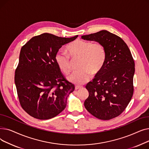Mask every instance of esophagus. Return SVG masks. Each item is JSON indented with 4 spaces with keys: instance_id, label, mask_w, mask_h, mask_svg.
Segmentation results:
<instances>
[{
    "instance_id": "1",
    "label": "esophagus",
    "mask_w": 149,
    "mask_h": 149,
    "mask_svg": "<svg viewBox=\"0 0 149 149\" xmlns=\"http://www.w3.org/2000/svg\"><path fill=\"white\" fill-rule=\"evenodd\" d=\"M83 88L82 86H79V85H77V86H75V90H78V89H81V88Z\"/></svg>"
}]
</instances>
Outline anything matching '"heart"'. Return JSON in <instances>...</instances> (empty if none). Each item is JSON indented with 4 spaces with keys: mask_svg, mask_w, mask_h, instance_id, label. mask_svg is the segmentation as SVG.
I'll return each instance as SVG.
<instances>
[{
    "mask_svg": "<svg viewBox=\"0 0 149 149\" xmlns=\"http://www.w3.org/2000/svg\"><path fill=\"white\" fill-rule=\"evenodd\" d=\"M66 51L71 58L80 57L79 67L80 68L72 72L68 79L70 82L82 84L88 81L92 74L98 73L103 68L106 60V50L101 43L77 40L69 43ZM55 61L59 69L65 74L70 72V58L66 54L58 52L55 56Z\"/></svg>",
    "mask_w": 149,
    "mask_h": 149,
    "instance_id": "obj_1",
    "label": "heart"
}]
</instances>
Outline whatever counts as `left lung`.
<instances>
[{"instance_id":"obj_1","label":"left lung","mask_w":149,"mask_h":149,"mask_svg":"<svg viewBox=\"0 0 149 149\" xmlns=\"http://www.w3.org/2000/svg\"><path fill=\"white\" fill-rule=\"evenodd\" d=\"M81 38L102 43L106 50L103 68L86 86L89 97L84 107L98 119L115 118L125 110L134 93L135 62L130 51L121 38L106 30Z\"/></svg>"}]
</instances>
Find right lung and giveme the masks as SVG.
I'll return each mask as SVG.
<instances>
[{
	"label": "right lung",
	"instance_id": "obj_1",
	"mask_svg": "<svg viewBox=\"0 0 149 149\" xmlns=\"http://www.w3.org/2000/svg\"><path fill=\"white\" fill-rule=\"evenodd\" d=\"M77 37L43 33L31 38L21 48L14 81L22 107L34 118L48 120L66 107L75 86L61 74L55 56L63 45Z\"/></svg>",
	"mask_w": 149,
	"mask_h": 149
}]
</instances>
